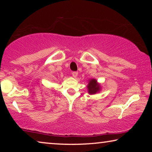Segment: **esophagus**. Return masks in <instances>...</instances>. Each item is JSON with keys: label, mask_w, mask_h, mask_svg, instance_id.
<instances>
[{"label": "esophagus", "mask_w": 152, "mask_h": 152, "mask_svg": "<svg viewBox=\"0 0 152 152\" xmlns=\"http://www.w3.org/2000/svg\"><path fill=\"white\" fill-rule=\"evenodd\" d=\"M72 75L73 77H77L78 75V72H72Z\"/></svg>", "instance_id": "esophagus-1"}]
</instances>
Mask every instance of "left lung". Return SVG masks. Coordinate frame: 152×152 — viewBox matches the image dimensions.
Here are the masks:
<instances>
[{
    "instance_id": "obj_1",
    "label": "left lung",
    "mask_w": 152,
    "mask_h": 152,
    "mask_svg": "<svg viewBox=\"0 0 152 152\" xmlns=\"http://www.w3.org/2000/svg\"><path fill=\"white\" fill-rule=\"evenodd\" d=\"M87 88H88V93L91 95L95 94V93H98L100 91V85L98 84L97 80L95 79H91L89 80L88 84L87 85Z\"/></svg>"
}]
</instances>
